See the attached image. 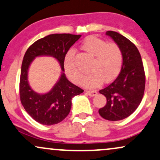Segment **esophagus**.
I'll list each match as a JSON object with an SVG mask.
<instances>
[{"instance_id": "1", "label": "esophagus", "mask_w": 160, "mask_h": 160, "mask_svg": "<svg viewBox=\"0 0 160 160\" xmlns=\"http://www.w3.org/2000/svg\"><path fill=\"white\" fill-rule=\"evenodd\" d=\"M86 93H87L89 96H91V97H93V96L97 94V92L95 91H87Z\"/></svg>"}]
</instances>
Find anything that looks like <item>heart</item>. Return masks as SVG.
Returning a JSON list of instances; mask_svg holds the SVG:
<instances>
[{"label": "heart", "mask_w": 160, "mask_h": 160, "mask_svg": "<svg viewBox=\"0 0 160 160\" xmlns=\"http://www.w3.org/2000/svg\"><path fill=\"white\" fill-rule=\"evenodd\" d=\"M82 48L93 56L88 76L82 79V84L88 88L100 85L102 82L108 83L117 78L123 66V53L117 43L107 42L95 36L86 38ZM75 51L69 49L63 59L65 73L73 83H79L82 74L75 63Z\"/></svg>", "instance_id": "1"}]
</instances>
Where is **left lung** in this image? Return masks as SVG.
Returning <instances> with one entry per match:
<instances>
[{
    "instance_id": "left-lung-1",
    "label": "left lung",
    "mask_w": 160,
    "mask_h": 160,
    "mask_svg": "<svg viewBox=\"0 0 160 160\" xmlns=\"http://www.w3.org/2000/svg\"><path fill=\"white\" fill-rule=\"evenodd\" d=\"M120 46L123 53V66L116 79L99 91L106 97V106L99 114L108 121H117L132 114L143 98L145 73L141 54L135 44L118 32L106 33Z\"/></svg>"
}]
</instances>
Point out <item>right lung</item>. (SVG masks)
<instances>
[{"mask_svg":"<svg viewBox=\"0 0 160 160\" xmlns=\"http://www.w3.org/2000/svg\"><path fill=\"white\" fill-rule=\"evenodd\" d=\"M80 37L81 35L69 33L50 34L33 42L24 54L19 82L20 100L28 114L41 124L53 125L65 119L70 112L72 99L84 91L71 83L62 72L59 81L48 93H36L28 82L29 66L36 57L52 56L60 63L62 71H64L66 54Z\"/></svg>","mask_w":160,"mask_h":160,"instance_id":"obj_1","label":"right lung"}]
</instances>
